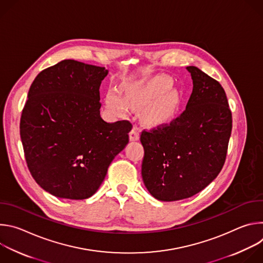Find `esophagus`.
<instances>
[{"instance_id":"34e87169","label":"esophagus","mask_w":263,"mask_h":263,"mask_svg":"<svg viewBox=\"0 0 263 263\" xmlns=\"http://www.w3.org/2000/svg\"><path fill=\"white\" fill-rule=\"evenodd\" d=\"M138 139H139V129L135 125V126H133V128L130 132V140L134 141V140H138Z\"/></svg>"}]
</instances>
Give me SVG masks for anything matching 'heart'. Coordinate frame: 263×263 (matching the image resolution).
Listing matches in <instances>:
<instances>
[{"mask_svg":"<svg viewBox=\"0 0 263 263\" xmlns=\"http://www.w3.org/2000/svg\"><path fill=\"white\" fill-rule=\"evenodd\" d=\"M168 86L167 81L157 79L143 86L124 89L123 99L115 91H108L107 110L115 116H123L127 110L126 104L133 108H142L153 100L145 110V118L149 123H163L170 119L178 105V96L175 91L164 92Z\"/></svg>","mask_w":263,"mask_h":263,"instance_id":"obj_1","label":"heart"}]
</instances>
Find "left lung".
Listing matches in <instances>:
<instances>
[{
  "label": "left lung",
  "instance_id": "obj_1",
  "mask_svg": "<svg viewBox=\"0 0 263 263\" xmlns=\"http://www.w3.org/2000/svg\"><path fill=\"white\" fill-rule=\"evenodd\" d=\"M193 92L186 109L168 124L142 130V180L164 202L191 198L221 171L232 130V114L221 85L196 66H187Z\"/></svg>",
  "mask_w": 263,
  "mask_h": 263
}]
</instances>
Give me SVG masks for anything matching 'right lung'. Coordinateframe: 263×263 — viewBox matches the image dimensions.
<instances>
[{
	"instance_id": "obj_1",
	"label": "right lung",
	"mask_w": 263,
	"mask_h": 263,
	"mask_svg": "<svg viewBox=\"0 0 263 263\" xmlns=\"http://www.w3.org/2000/svg\"><path fill=\"white\" fill-rule=\"evenodd\" d=\"M107 73L67 59L42 70L31 84L21 139L32 177L55 197H91L129 142V121L107 123L100 116L99 89Z\"/></svg>"
}]
</instances>
